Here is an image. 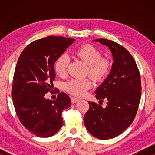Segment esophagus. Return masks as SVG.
<instances>
[{
  "label": "esophagus",
  "instance_id": "obj_1",
  "mask_svg": "<svg viewBox=\"0 0 155 155\" xmlns=\"http://www.w3.org/2000/svg\"><path fill=\"white\" fill-rule=\"evenodd\" d=\"M80 99H78V98H75V97H71V102L74 104V103H76L77 101H79Z\"/></svg>",
  "mask_w": 155,
  "mask_h": 155
}]
</instances>
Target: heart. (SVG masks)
<instances>
[{
    "label": "heart",
    "mask_w": 155,
    "mask_h": 155,
    "mask_svg": "<svg viewBox=\"0 0 155 155\" xmlns=\"http://www.w3.org/2000/svg\"><path fill=\"white\" fill-rule=\"evenodd\" d=\"M75 54L87 65V74L95 81L104 80L110 73L111 63L107 58H102V54L98 48L90 44L82 46L77 49ZM69 56L63 54L57 58L54 65L55 71L60 77H64L67 73ZM65 90L72 95L81 97L92 87V82L88 78H73L65 84Z\"/></svg>",
    "instance_id": "1"
}]
</instances>
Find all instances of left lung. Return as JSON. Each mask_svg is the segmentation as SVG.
Returning a JSON list of instances; mask_svg holds the SVG:
<instances>
[{
	"mask_svg": "<svg viewBox=\"0 0 155 155\" xmlns=\"http://www.w3.org/2000/svg\"><path fill=\"white\" fill-rule=\"evenodd\" d=\"M93 41L109 47L114 62L107 79L94 92L97 99L107 101V107L88 101L84 121L93 136L108 140L122 133L134 120L141 97L140 75L132 55L120 44L105 39Z\"/></svg>",
	"mask_w": 155,
	"mask_h": 155,
	"instance_id": "1",
	"label": "left lung"
}]
</instances>
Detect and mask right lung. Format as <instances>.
<instances>
[{"label":"right lung","mask_w":155,"mask_h":155,"mask_svg":"<svg viewBox=\"0 0 155 155\" xmlns=\"http://www.w3.org/2000/svg\"><path fill=\"white\" fill-rule=\"evenodd\" d=\"M75 41L54 36L36 40L23 50L17 63L13 105L21 124L37 136L48 137L58 132L63 123L62 111L71 107V99L64 92L59 93L54 101L44 95L52 92L55 62Z\"/></svg>","instance_id":"1"}]
</instances>
